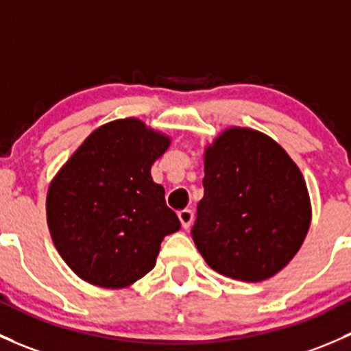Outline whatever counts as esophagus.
<instances>
[{"label":"esophagus","mask_w":351,"mask_h":351,"mask_svg":"<svg viewBox=\"0 0 351 351\" xmlns=\"http://www.w3.org/2000/svg\"><path fill=\"white\" fill-rule=\"evenodd\" d=\"M178 219L180 222H182V227L188 230L191 222H193V212H191V210H182V212L178 213Z\"/></svg>","instance_id":"esophagus-1"}]
</instances>
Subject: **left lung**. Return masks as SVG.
I'll use <instances>...</instances> for the list:
<instances>
[{"label":"left lung","instance_id":"1","mask_svg":"<svg viewBox=\"0 0 351 351\" xmlns=\"http://www.w3.org/2000/svg\"><path fill=\"white\" fill-rule=\"evenodd\" d=\"M205 195L191 235L219 274L261 282L293 261L311 225L300 166L271 136L223 129L204 151Z\"/></svg>","mask_w":351,"mask_h":351}]
</instances>
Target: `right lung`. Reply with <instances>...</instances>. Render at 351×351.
<instances>
[{
    "mask_svg": "<svg viewBox=\"0 0 351 351\" xmlns=\"http://www.w3.org/2000/svg\"><path fill=\"white\" fill-rule=\"evenodd\" d=\"M171 138L138 117L102 124L50 182L47 223L65 264L80 279L123 289L156 265L161 242L180 230L151 166Z\"/></svg>",
    "mask_w": 351,
    "mask_h": 351,
    "instance_id": "obj_1",
    "label": "right lung"
}]
</instances>
